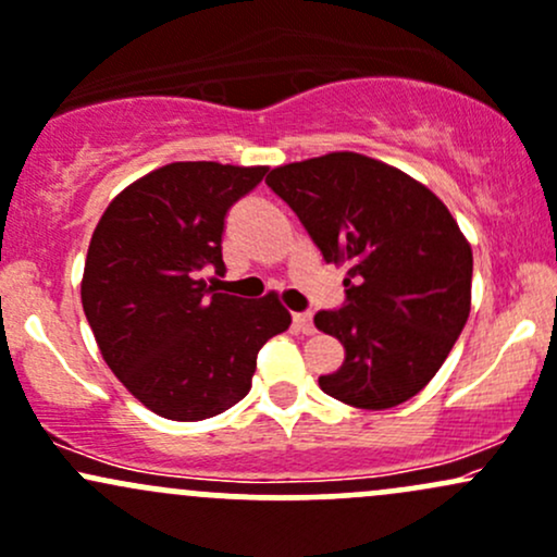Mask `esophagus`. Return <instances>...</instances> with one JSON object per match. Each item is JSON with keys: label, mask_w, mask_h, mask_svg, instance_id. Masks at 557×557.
I'll use <instances>...</instances> for the list:
<instances>
[{"label": "esophagus", "mask_w": 557, "mask_h": 557, "mask_svg": "<svg viewBox=\"0 0 557 557\" xmlns=\"http://www.w3.org/2000/svg\"><path fill=\"white\" fill-rule=\"evenodd\" d=\"M292 324H295L297 332H302V334H313L315 332L313 315H310V313H295V315H292Z\"/></svg>", "instance_id": "1"}]
</instances>
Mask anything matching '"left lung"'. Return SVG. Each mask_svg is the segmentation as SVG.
Instances as JSON below:
<instances>
[{
	"mask_svg": "<svg viewBox=\"0 0 557 557\" xmlns=\"http://www.w3.org/2000/svg\"><path fill=\"white\" fill-rule=\"evenodd\" d=\"M265 183L326 262L348 268L339 310L313 324L343 343L326 396L382 411L422 391L470 315L472 249L444 201L396 166L352 151L295 161Z\"/></svg>",
	"mask_w": 557,
	"mask_h": 557,
	"instance_id": "obj_1",
	"label": "left lung"
}]
</instances>
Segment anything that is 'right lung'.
<instances>
[{
    "instance_id": "add662e5",
    "label": "right lung",
    "mask_w": 557,
    "mask_h": 557,
    "mask_svg": "<svg viewBox=\"0 0 557 557\" xmlns=\"http://www.w3.org/2000/svg\"><path fill=\"white\" fill-rule=\"evenodd\" d=\"M268 166L175 161L113 196L87 249L82 305L103 361L164 420L223 414L252 387L257 350L292 324L276 292L223 295L201 271H225L233 201Z\"/></svg>"
}]
</instances>
